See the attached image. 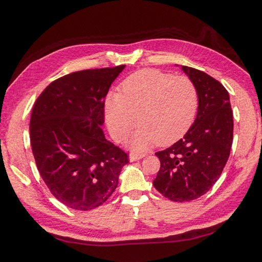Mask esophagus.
I'll list each match as a JSON object with an SVG mask.
<instances>
[{"instance_id":"1","label":"esophagus","mask_w":262,"mask_h":262,"mask_svg":"<svg viewBox=\"0 0 262 262\" xmlns=\"http://www.w3.org/2000/svg\"><path fill=\"white\" fill-rule=\"evenodd\" d=\"M145 155L143 154H135V152H132V154L129 155V161H132V163H134V161H137L143 158Z\"/></svg>"}]
</instances>
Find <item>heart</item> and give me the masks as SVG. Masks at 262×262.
Here are the masks:
<instances>
[{"mask_svg":"<svg viewBox=\"0 0 262 262\" xmlns=\"http://www.w3.org/2000/svg\"><path fill=\"white\" fill-rule=\"evenodd\" d=\"M121 90L107 95L105 119L117 140L123 139L139 119L141 127L128 142L134 150L155 142L173 143L189 130L196 117L198 92L189 78L146 69L129 75Z\"/></svg>","mask_w":262,"mask_h":262,"instance_id":"heart-1","label":"heart"}]
</instances>
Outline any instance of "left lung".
Masks as SVG:
<instances>
[{"label": "left lung", "instance_id": "8db88e82", "mask_svg": "<svg viewBox=\"0 0 262 262\" xmlns=\"http://www.w3.org/2000/svg\"><path fill=\"white\" fill-rule=\"evenodd\" d=\"M181 70L197 88V116L182 139L156 152L160 169L154 185L166 198L183 203L203 196L220 178L230 155L234 121L229 94L217 80L189 66Z\"/></svg>", "mask_w": 262, "mask_h": 262}]
</instances>
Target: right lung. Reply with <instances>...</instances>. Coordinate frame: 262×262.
Returning <instances> with one entry per match:
<instances>
[{
	"mask_svg": "<svg viewBox=\"0 0 262 262\" xmlns=\"http://www.w3.org/2000/svg\"><path fill=\"white\" fill-rule=\"evenodd\" d=\"M126 65L84 70L55 80L37 97L30 121L32 152L50 192L90 211L118 187L128 156L105 139L104 99Z\"/></svg>",
	"mask_w": 262,
	"mask_h": 262,
	"instance_id": "obj_1",
	"label": "right lung"
}]
</instances>
